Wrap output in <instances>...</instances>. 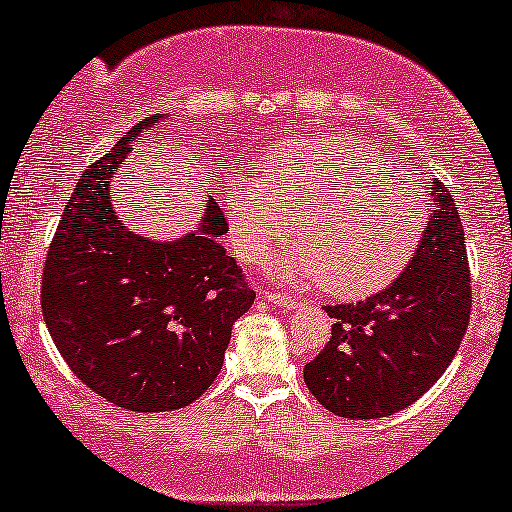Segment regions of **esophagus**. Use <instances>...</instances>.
<instances>
[{"label": "esophagus", "instance_id": "esophagus-1", "mask_svg": "<svg viewBox=\"0 0 512 512\" xmlns=\"http://www.w3.org/2000/svg\"><path fill=\"white\" fill-rule=\"evenodd\" d=\"M260 295H262L264 300H269V303H274V305H279V307H293L295 305V298H293V295H288V293L262 291Z\"/></svg>", "mask_w": 512, "mask_h": 512}]
</instances>
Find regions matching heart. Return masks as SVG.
Here are the masks:
<instances>
[{
  "instance_id": "obj_1",
  "label": "heart",
  "mask_w": 512,
  "mask_h": 512,
  "mask_svg": "<svg viewBox=\"0 0 512 512\" xmlns=\"http://www.w3.org/2000/svg\"><path fill=\"white\" fill-rule=\"evenodd\" d=\"M365 140L322 135L291 152L267 183L238 186L229 197L231 240L245 262H262L274 245L298 236L274 274L321 281L329 293L355 298L389 286L408 267L422 236L424 207L386 183Z\"/></svg>"
}]
</instances>
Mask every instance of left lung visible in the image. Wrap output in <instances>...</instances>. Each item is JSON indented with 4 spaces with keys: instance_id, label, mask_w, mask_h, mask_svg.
Listing matches in <instances>:
<instances>
[{
    "instance_id": "obj_1",
    "label": "left lung",
    "mask_w": 512,
    "mask_h": 512,
    "mask_svg": "<svg viewBox=\"0 0 512 512\" xmlns=\"http://www.w3.org/2000/svg\"><path fill=\"white\" fill-rule=\"evenodd\" d=\"M427 229L405 272L357 305H326L336 322L305 384L326 410L374 420L408 408L434 386L470 324L465 231L451 190L432 181Z\"/></svg>"
}]
</instances>
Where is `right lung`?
Masks as SVG:
<instances>
[{"mask_svg":"<svg viewBox=\"0 0 512 512\" xmlns=\"http://www.w3.org/2000/svg\"><path fill=\"white\" fill-rule=\"evenodd\" d=\"M135 123L78 178L42 269V317L71 372L135 412L186 408L217 379L233 322L255 303L219 236L209 195L195 231L176 240L135 233L112 205V178L143 131Z\"/></svg>","mask_w":512,"mask_h":512,"instance_id":"right-lung-1","label":"right lung"}]
</instances>
